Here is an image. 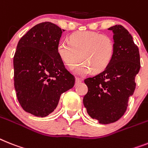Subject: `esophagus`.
Masks as SVG:
<instances>
[{"mask_svg": "<svg viewBox=\"0 0 148 148\" xmlns=\"http://www.w3.org/2000/svg\"><path fill=\"white\" fill-rule=\"evenodd\" d=\"M82 82V80L80 79H78V78H76L75 79V84H79V83H81Z\"/></svg>", "mask_w": 148, "mask_h": 148, "instance_id": "34e87169", "label": "esophagus"}]
</instances>
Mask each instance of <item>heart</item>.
<instances>
[{"label":"heart","instance_id":"b5f03b06","mask_svg":"<svg viewBox=\"0 0 148 148\" xmlns=\"http://www.w3.org/2000/svg\"><path fill=\"white\" fill-rule=\"evenodd\" d=\"M57 54L63 64L72 68L78 60L81 62L73 69L77 75L101 73L110 64L115 52L113 38L95 32H79L69 37V42L60 41L57 47Z\"/></svg>","mask_w":148,"mask_h":148}]
</instances>
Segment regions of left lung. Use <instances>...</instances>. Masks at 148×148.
Returning a JSON list of instances; mask_svg holds the SVG:
<instances>
[{
	"label": "left lung",
	"instance_id": "obj_1",
	"mask_svg": "<svg viewBox=\"0 0 148 148\" xmlns=\"http://www.w3.org/2000/svg\"><path fill=\"white\" fill-rule=\"evenodd\" d=\"M108 29L113 31L115 44L113 60L103 72L84 80L88 86L84 106L88 115L101 124L114 123L124 115L141 67L138 47L128 30L121 25Z\"/></svg>",
	"mask_w": 148,
	"mask_h": 148
}]
</instances>
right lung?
Here are the masks:
<instances>
[{"instance_id":"1","label":"right lung","mask_w":148,"mask_h":148,"mask_svg":"<svg viewBox=\"0 0 148 148\" xmlns=\"http://www.w3.org/2000/svg\"><path fill=\"white\" fill-rule=\"evenodd\" d=\"M63 31L50 22L39 23L17 45L13 57L16 97L23 109L36 116L52 113L60 95L75 85V77L57 54Z\"/></svg>"}]
</instances>
